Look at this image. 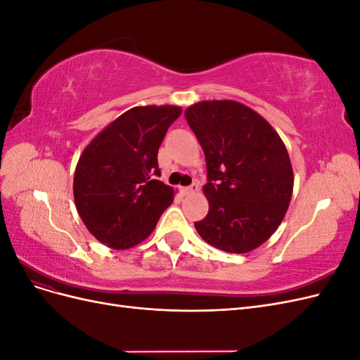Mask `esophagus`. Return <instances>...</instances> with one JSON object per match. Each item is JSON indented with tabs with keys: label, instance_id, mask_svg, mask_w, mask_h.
<instances>
[{
	"label": "esophagus",
	"instance_id": "obj_1",
	"mask_svg": "<svg viewBox=\"0 0 360 360\" xmlns=\"http://www.w3.org/2000/svg\"><path fill=\"white\" fill-rule=\"evenodd\" d=\"M198 184H191V186H184V188H181V193L183 195H192V193H195V192H198Z\"/></svg>",
	"mask_w": 360,
	"mask_h": 360
}]
</instances>
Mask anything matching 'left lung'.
Instances as JSON below:
<instances>
[{"label":"left lung","instance_id":"8db88e82","mask_svg":"<svg viewBox=\"0 0 360 360\" xmlns=\"http://www.w3.org/2000/svg\"><path fill=\"white\" fill-rule=\"evenodd\" d=\"M207 163L209 213L202 240L246 254L274 234L288 210L294 176L285 144L258 112L236 101H204L184 111Z\"/></svg>","mask_w":360,"mask_h":360}]
</instances>
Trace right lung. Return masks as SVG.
<instances>
[{
  "label": "right lung",
  "mask_w": 360,
  "mask_h": 360,
  "mask_svg": "<svg viewBox=\"0 0 360 360\" xmlns=\"http://www.w3.org/2000/svg\"><path fill=\"white\" fill-rule=\"evenodd\" d=\"M180 106H135L86 146L73 177L75 205L97 240L129 249L153 233L174 189L156 180L158 151Z\"/></svg>",
  "instance_id": "add662e5"
}]
</instances>
